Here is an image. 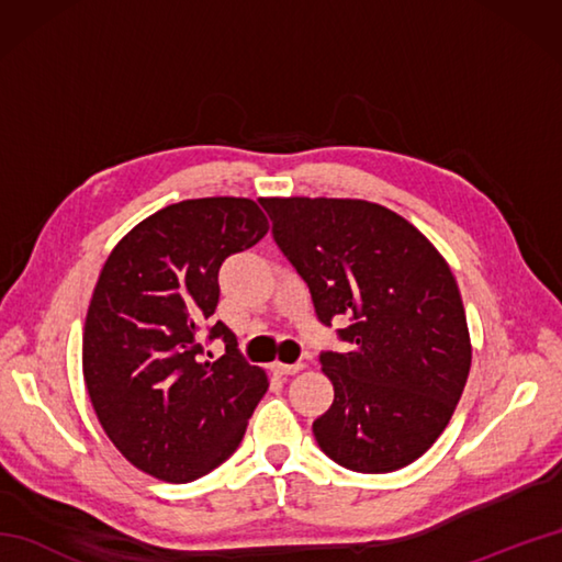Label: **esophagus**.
I'll return each mask as SVG.
<instances>
[{"mask_svg": "<svg viewBox=\"0 0 562 562\" xmlns=\"http://www.w3.org/2000/svg\"><path fill=\"white\" fill-rule=\"evenodd\" d=\"M304 369V362H296V364H282V362H274L272 364V372L278 376H290V374H300Z\"/></svg>", "mask_w": 562, "mask_h": 562, "instance_id": "1", "label": "esophagus"}]
</instances>
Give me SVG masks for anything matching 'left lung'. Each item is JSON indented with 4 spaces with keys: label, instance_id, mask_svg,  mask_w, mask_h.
I'll use <instances>...</instances> for the list:
<instances>
[{
    "label": "left lung",
    "instance_id": "obj_1",
    "mask_svg": "<svg viewBox=\"0 0 562 562\" xmlns=\"http://www.w3.org/2000/svg\"><path fill=\"white\" fill-rule=\"evenodd\" d=\"M272 236L348 352H324L330 408L314 437L333 461L389 473L445 432L471 369L459 284L435 244L393 210L357 198H260Z\"/></svg>",
    "mask_w": 562,
    "mask_h": 562
}]
</instances>
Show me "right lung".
<instances>
[{"instance_id": "obj_1", "label": "right lung", "mask_w": 562, "mask_h": 562, "mask_svg": "<svg viewBox=\"0 0 562 562\" xmlns=\"http://www.w3.org/2000/svg\"><path fill=\"white\" fill-rule=\"evenodd\" d=\"M270 224L248 198H198L149 214L105 258L81 338L83 384L115 449L154 479L188 483L236 451L268 391L236 336L217 321L222 262L256 246Z\"/></svg>"}]
</instances>
